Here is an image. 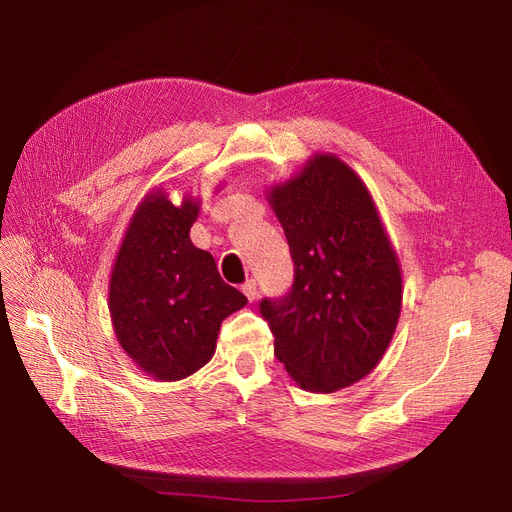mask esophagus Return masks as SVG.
Instances as JSON below:
<instances>
[{
  "mask_svg": "<svg viewBox=\"0 0 512 512\" xmlns=\"http://www.w3.org/2000/svg\"><path fill=\"white\" fill-rule=\"evenodd\" d=\"M241 292H243L245 296H248V301H256V298H258V284H256L254 279H248V281H245V284L241 286Z\"/></svg>",
  "mask_w": 512,
  "mask_h": 512,
  "instance_id": "esophagus-1",
  "label": "esophagus"
}]
</instances>
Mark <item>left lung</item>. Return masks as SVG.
<instances>
[{"mask_svg":"<svg viewBox=\"0 0 512 512\" xmlns=\"http://www.w3.org/2000/svg\"><path fill=\"white\" fill-rule=\"evenodd\" d=\"M267 201L294 260L292 290L260 313L275 356L307 392L330 394L373 370L398 326L402 271L360 175L337 154H313Z\"/></svg>","mask_w":512,"mask_h":512,"instance_id":"1","label":"left lung"}]
</instances>
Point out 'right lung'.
Masks as SVG:
<instances>
[{"label": "right lung", "mask_w": 512, "mask_h": 512, "mask_svg": "<svg viewBox=\"0 0 512 512\" xmlns=\"http://www.w3.org/2000/svg\"><path fill=\"white\" fill-rule=\"evenodd\" d=\"M199 199L173 205L154 188L133 211L118 248L108 307L125 354L158 381H180L216 351L224 317L248 305L224 284L209 252L190 241Z\"/></svg>", "instance_id": "right-lung-1"}]
</instances>
